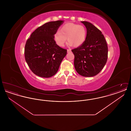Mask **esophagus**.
<instances>
[{"label": "esophagus", "instance_id": "34e87169", "mask_svg": "<svg viewBox=\"0 0 131 131\" xmlns=\"http://www.w3.org/2000/svg\"><path fill=\"white\" fill-rule=\"evenodd\" d=\"M71 52V49H67V52L69 53Z\"/></svg>", "mask_w": 131, "mask_h": 131}]
</instances>
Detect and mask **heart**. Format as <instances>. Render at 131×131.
Here are the masks:
<instances>
[{
	"label": "heart",
	"instance_id": "b5f03b06",
	"mask_svg": "<svg viewBox=\"0 0 131 131\" xmlns=\"http://www.w3.org/2000/svg\"><path fill=\"white\" fill-rule=\"evenodd\" d=\"M86 37L87 30L84 26L71 23L62 26L60 31L53 35L54 40L59 47H63L67 39L70 45L80 47L85 42Z\"/></svg>",
	"mask_w": 131,
	"mask_h": 131
}]
</instances>
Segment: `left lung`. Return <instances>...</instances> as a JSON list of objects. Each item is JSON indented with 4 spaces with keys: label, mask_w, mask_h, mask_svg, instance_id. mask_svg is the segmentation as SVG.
I'll return each instance as SVG.
<instances>
[{
    "label": "left lung",
    "mask_w": 131,
    "mask_h": 131,
    "mask_svg": "<svg viewBox=\"0 0 131 131\" xmlns=\"http://www.w3.org/2000/svg\"><path fill=\"white\" fill-rule=\"evenodd\" d=\"M87 30V37L81 46L72 50L75 56L74 66L78 74L93 77L104 68L107 59L108 48L102 32L92 24L81 21Z\"/></svg>",
    "instance_id": "1"
}]
</instances>
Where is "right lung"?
Instances as JSON below:
<instances>
[{"label": "right lung", "instance_id": "add662e5", "mask_svg": "<svg viewBox=\"0 0 131 131\" xmlns=\"http://www.w3.org/2000/svg\"><path fill=\"white\" fill-rule=\"evenodd\" d=\"M63 20L50 21L39 27L25 44V60L32 72L42 78H50L58 70L67 50L60 48L53 39Z\"/></svg>", "mask_w": 131, "mask_h": 131}]
</instances>
